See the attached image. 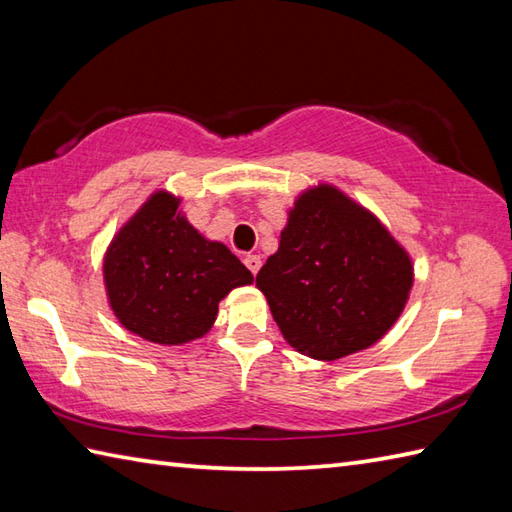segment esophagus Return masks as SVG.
I'll return each instance as SVG.
<instances>
[{"mask_svg": "<svg viewBox=\"0 0 512 512\" xmlns=\"http://www.w3.org/2000/svg\"><path fill=\"white\" fill-rule=\"evenodd\" d=\"M244 264H246V268L250 270V273L257 275L259 268H262V257H259V255H246L244 257Z\"/></svg>", "mask_w": 512, "mask_h": 512, "instance_id": "obj_1", "label": "esophagus"}]
</instances>
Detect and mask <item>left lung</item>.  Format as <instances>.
I'll return each mask as SVG.
<instances>
[{"label": "left lung", "mask_w": 512, "mask_h": 512, "mask_svg": "<svg viewBox=\"0 0 512 512\" xmlns=\"http://www.w3.org/2000/svg\"><path fill=\"white\" fill-rule=\"evenodd\" d=\"M413 266L376 217L330 184L295 202L257 288L284 339L317 361L374 345L396 323Z\"/></svg>", "instance_id": "1"}]
</instances>
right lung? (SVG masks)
<instances>
[{
    "label": "right lung",
    "mask_w": 512,
    "mask_h": 512,
    "mask_svg": "<svg viewBox=\"0 0 512 512\" xmlns=\"http://www.w3.org/2000/svg\"><path fill=\"white\" fill-rule=\"evenodd\" d=\"M180 200L156 191L116 233L103 275L110 306L129 332L180 345L211 330L217 303L250 270L222 242H209L178 213Z\"/></svg>",
    "instance_id": "obj_1"
}]
</instances>
